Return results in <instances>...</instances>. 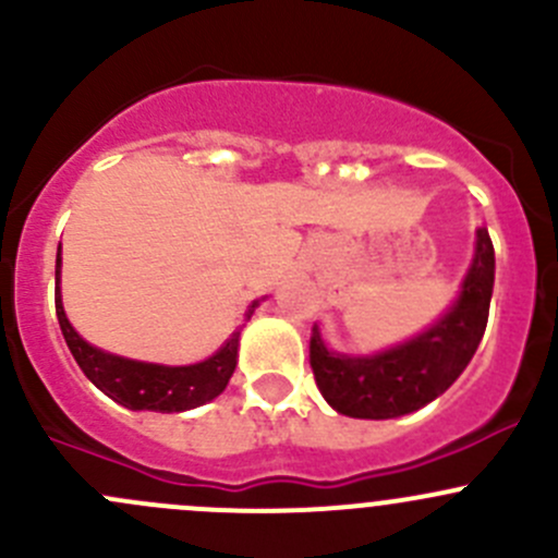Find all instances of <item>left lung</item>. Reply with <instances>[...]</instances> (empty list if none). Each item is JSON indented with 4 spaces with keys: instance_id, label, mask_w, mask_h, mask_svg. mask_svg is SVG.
<instances>
[{
    "instance_id": "1",
    "label": "left lung",
    "mask_w": 558,
    "mask_h": 558,
    "mask_svg": "<svg viewBox=\"0 0 558 558\" xmlns=\"http://www.w3.org/2000/svg\"><path fill=\"white\" fill-rule=\"evenodd\" d=\"M494 289V245L477 229L475 258L456 305L435 326L378 356H345L311 335V367L326 402L351 418H397L421 410L464 373L486 331Z\"/></svg>"
}]
</instances>
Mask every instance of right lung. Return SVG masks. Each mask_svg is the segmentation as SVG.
Returning a JSON list of instances; mask_svg holds the SVG:
<instances>
[{
    "label": "right lung",
    "instance_id": "obj_1",
    "mask_svg": "<svg viewBox=\"0 0 558 558\" xmlns=\"http://www.w3.org/2000/svg\"><path fill=\"white\" fill-rule=\"evenodd\" d=\"M59 272H61V245L56 256V315H59L61 335L75 356L77 367L86 373L99 391L116 399L118 404L132 410H156V413H180V410L199 408L210 402L223 391L238 367V345L240 331H232L227 342L213 353L210 359L189 367H161V364L132 362V359L112 356V353L99 351L88 345L72 324L66 320L64 305L59 294ZM258 300L247 305V318L256 311Z\"/></svg>",
    "mask_w": 558,
    "mask_h": 558
}]
</instances>
